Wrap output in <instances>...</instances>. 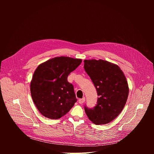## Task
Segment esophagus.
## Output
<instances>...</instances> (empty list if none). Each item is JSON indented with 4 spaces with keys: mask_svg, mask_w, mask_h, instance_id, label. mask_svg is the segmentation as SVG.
I'll return each instance as SVG.
<instances>
[{
    "mask_svg": "<svg viewBox=\"0 0 154 154\" xmlns=\"http://www.w3.org/2000/svg\"><path fill=\"white\" fill-rule=\"evenodd\" d=\"M85 101V97H83L82 99H79V103H80V104H82L83 103H84Z\"/></svg>",
    "mask_w": 154,
    "mask_h": 154,
    "instance_id": "34e87169",
    "label": "esophagus"
}]
</instances>
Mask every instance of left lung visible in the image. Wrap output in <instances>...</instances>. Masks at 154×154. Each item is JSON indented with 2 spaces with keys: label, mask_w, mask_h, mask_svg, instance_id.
<instances>
[{
  "label": "left lung",
  "mask_w": 154,
  "mask_h": 154,
  "mask_svg": "<svg viewBox=\"0 0 154 154\" xmlns=\"http://www.w3.org/2000/svg\"><path fill=\"white\" fill-rule=\"evenodd\" d=\"M84 69L97 91V104L93 108L85 105L90 121L96 125L114 120L122 112L127 100L128 86L118 66L103 60H85Z\"/></svg>",
  "instance_id": "8db88e82"
}]
</instances>
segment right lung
Wrapping results in <instances>:
<instances>
[{"label": "right lung", "instance_id": "1", "mask_svg": "<svg viewBox=\"0 0 154 154\" xmlns=\"http://www.w3.org/2000/svg\"><path fill=\"white\" fill-rule=\"evenodd\" d=\"M81 59L55 57L41 64L30 84L32 99L39 112L57 119L66 114L77 99L68 75L81 64Z\"/></svg>", "mask_w": 154, "mask_h": 154}]
</instances>
